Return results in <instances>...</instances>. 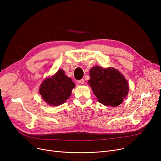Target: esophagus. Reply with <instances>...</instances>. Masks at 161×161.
<instances>
[{"label": "esophagus", "mask_w": 161, "mask_h": 161, "mask_svg": "<svg viewBox=\"0 0 161 161\" xmlns=\"http://www.w3.org/2000/svg\"><path fill=\"white\" fill-rule=\"evenodd\" d=\"M78 83H79L80 84H83V83H84V80H83V79H81V80H79V81H78Z\"/></svg>", "instance_id": "obj_1"}]
</instances>
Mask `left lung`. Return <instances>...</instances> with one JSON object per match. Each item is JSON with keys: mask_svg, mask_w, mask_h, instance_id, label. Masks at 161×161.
Returning <instances> with one entry per match:
<instances>
[{"mask_svg": "<svg viewBox=\"0 0 161 161\" xmlns=\"http://www.w3.org/2000/svg\"><path fill=\"white\" fill-rule=\"evenodd\" d=\"M88 81L98 101L104 106L116 107L127 96L129 83L124 75L114 68L95 66L89 71Z\"/></svg>", "mask_w": 161, "mask_h": 161, "instance_id": "obj_1", "label": "left lung"}]
</instances>
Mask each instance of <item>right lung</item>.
Here are the masks:
<instances>
[{
    "label": "right lung",
    "instance_id": "obj_1",
    "mask_svg": "<svg viewBox=\"0 0 161 161\" xmlns=\"http://www.w3.org/2000/svg\"><path fill=\"white\" fill-rule=\"evenodd\" d=\"M74 87L72 80L67 77L63 70H58L52 77L42 82L39 92L48 105L58 106L69 98Z\"/></svg>",
    "mask_w": 161,
    "mask_h": 161
}]
</instances>
